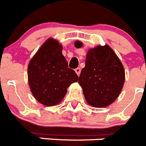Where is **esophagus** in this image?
I'll return each instance as SVG.
<instances>
[{
  "instance_id": "esophagus-1",
  "label": "esophagus",
  "mask_w": 146,
  "mask_h": 146,
  "mask_svg": "<svg viewBox=\"0 0 146 146\" xmlns=\"http://www.w3.org/2000/svg\"><path fill=\"white\" fill-rule=\"evenodd\" d=\"M75 72L77 73V74L78 76H80V72H81V69L80 68H77V69H75Z\"/></svg>"
}]
</instances>
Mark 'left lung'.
I'll use <instances>...</instances> for the list:
<instances>
[{
	"label": "left lung",
	"mask_w": 146,
	"mask_h": 146,
	"mask_svg": "<svg viewBox=\"0 0 146 146\" xmlns=\"http://www.w3.org/2000/svg\"><path fill=\"white\" fill-rule=\"evenodd\" d=\"M77 48L82 43L74 42ZM125 72L121 60L108 45L97 46L88 51L86 66L79 77L86 100L95 108L111 104L123 88Z\"/></svg>",
	"instance_id": "left-lung-1"
}]
</instances>
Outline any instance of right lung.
Returning <instances> with one entry per match:
<instances>
[{
    "instance_id": "1",
    "label": "right lung",
    "mask_w": 146,
    "mask_h": 146,
    "mask_svg": "<svg viewBox=\"0 0 146 146\" xmlns=\"http://www.w3.org/2000/svg\"><path fill=\"white\" fill-rule=\"evenodd\" d=\"M57 40L47 39L30 61L28 83L35 99L45 106H53L62 101L72 83L78 80L74 70L62 54Z\"/></svg>"
}]
</instances>
